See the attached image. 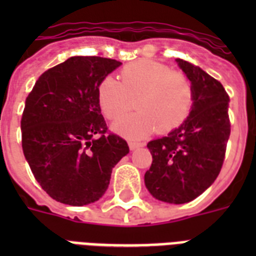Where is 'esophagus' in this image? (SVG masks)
Returning a JSON list of instances; mask_svg holds the SVG:
<instances>
[{"label": "esophagus", "mask_w": 256, "mask_h": 256, "mask_svg": "<svg viewBox=\"0 0 256 256\" xmlns=\"http://www.w3.org/2000/svg\"><path fill=\"white\" fill-rule=\"evenodd\" d=\"M144 144H140V142H136V140H128V148H132V150H136L138 148H142Z\"/></svg>", "instance_id": "obj_1"}]
</instances>
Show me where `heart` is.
<instances>
[{
	"label": "heart",
	"instance_id": "obj_1",
	"mask_svg": "<svg viewBox=\"0 0 256 256\" xmlns=\"http://www.w3.org/2000/svg\"><path fill=\"white\" fill-rule=\"evenodd\" d=\"M96 96L100 110L110 120L120 118L137 100L140 112L112 124L116 132L130 138H144L156 130L160 134L172 132L187 120L194 104V88L186 74L148 60L124 66L120 82L104 77Z\"/></svg>",
	"mask_w": 256,
	"mask_h": 256
}]
</instances>
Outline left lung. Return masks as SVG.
<instances>
[{
  "label": "left lung",
  "instance_id": "8db88e82",
  "mask_svg": "<svg viewBox=\"0 0 256 256\" xmlns=\"http://www.w3.org/2000/svg\"><path fill=\"white\" fill-rule=\"evenodd\" d=\"M176 62L192 84L194 104L180 128L148 144L152 162L144 184L158 200L180 204L199 196L219 175L231 124L222 84L191 62Z\"/></svg>",
  "mask_w": 256,
  "mask_h": 256
}]
</instances>
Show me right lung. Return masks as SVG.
I'll return each mask as SVG.
<instances>
[{
	"label": "right lung",
	"mask_w": 256,
	"mask_h": 256,
	"mask_svg": "<svg viewBox=\"0 0 256 256\" xmlns=\"http://www.w3.org/2000/svg\"><path fill=\"white\" fill-rule=\"evenodd\" d=\"M120 62L72 57L46 70L26 98L22 150L34 178L57 202L84 206L108 190L112 168L128 152L100 114V82Z\"/></svg>",
	"instance_id": "add662e5"
}]
</instances>
